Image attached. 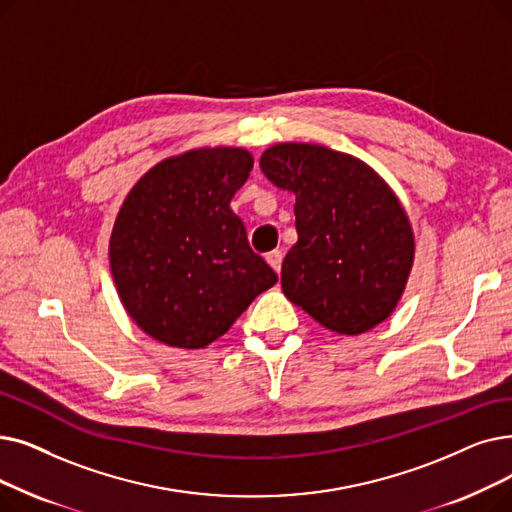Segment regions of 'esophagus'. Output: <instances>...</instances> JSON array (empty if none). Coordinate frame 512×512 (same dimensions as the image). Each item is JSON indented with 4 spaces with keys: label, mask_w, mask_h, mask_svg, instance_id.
<instances>
[{
    "label": "esophagus",
    "mask_w": 512,
    "mask_h": 512,
    "mask_svg": "<svg viewBox=\"0 0 512 512\" xmlns=\"http://www.w3.org/2000/svg\"><path fill=\"white\" fill-rule=\"evenodd\" d=\"M265 259H268V263L280 274V270H282V251H272V253L265 255Z\"/></svg>",
    "instance_id": "esophagus-1"
}]
</instances>
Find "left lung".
<instances>
[{"label": "left lung", "mask_w": 512, "mask_h": 512, "mask_svg": "<svg viewBox=\"0 0 512 512\" xmlns=\"http://www.w3.org/2000/svg\"><path fill=\"white\" fill-rule=\"evenodd\" d=\"M261 171L297 196L299 240L282 261V291L339 335H360L395 309L414 261L406 211L360 159L311 144L263 152Z\"/></svg>", "instance_id": "8db88e82"}]
</instances>
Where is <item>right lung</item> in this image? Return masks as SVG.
Masks as SVG:
<instances>
[{
    "label": "right lung",
    "mask_w": 512,
    "mask_h": 512,
    "mask_svg": "<svg viewBox=\"0 0 512 512\" xmlns=\"http://www.w3.org/2000/svg\"><path fill=\"white\" fill-rule=\"evenodd\" d=\"M251 169L242 148L190 150L154 165L127 194L110 270L127 314L152 339L203 349L278 282L230 209Z\"/></svg>",
    "instance_id": "obj_1"
}]
</instances>
